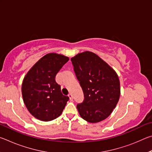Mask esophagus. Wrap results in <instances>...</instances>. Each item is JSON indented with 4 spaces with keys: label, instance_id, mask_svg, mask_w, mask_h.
Instances as JSON below:
<instances>
[{
    "label": "esophagus",
    "instance_id": "obj_1",
    "mask_svg": "<svg viewBox=\"0 0 152 152\" xmlns=\"http://www.w3.org/2000/svg\"><path fill=\"white\" fill-rule=\"evenodd\" d=\"M68 97H69V99H70V101H73V97H72V94H68Z\"/></svg>",
    "mask_w": 152,
    "mask_h": 152
}]
</instances>
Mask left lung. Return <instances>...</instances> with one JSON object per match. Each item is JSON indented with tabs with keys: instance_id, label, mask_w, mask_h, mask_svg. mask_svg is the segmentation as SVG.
<instances>
[{
	"instance_id": "8db88e82",
	"label": "left lung",
	"mask_w": 152,
	"mask_h": 152,
	"mask_svg": "<svg viewBox=\"0 0 152 152\" xmlns=\"http://www.w3.org/2000/svg\"><path fill=\"white\" fill-rule=\"evenodd\" d=\"M84 99L77 104L80 117L95 123L111 114L119 101L120 82L110 66L91 51H84L71 58Z\"/></svg>"
}]
</instances>
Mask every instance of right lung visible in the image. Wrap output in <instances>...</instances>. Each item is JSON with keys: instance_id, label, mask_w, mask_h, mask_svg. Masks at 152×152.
Masks as SVG:
<instances>
[{"instance_id": "add662e5", "label": "right lung", "mask_w": 152, "mask_h": 152, "mask_svg": "<svg viewBox=\"0 0 152 152\" xmlns=\"http://www.w3.org/2000/svg\"><path fill=\"white\" fill-rule=\"evenodd\" d=\"M69 58L55 53H48L33 66L22 84V96L29 113L36 119L50 121L58 118L69 97L61 92L56 76Z\"/></svg>"}]
</instances>
